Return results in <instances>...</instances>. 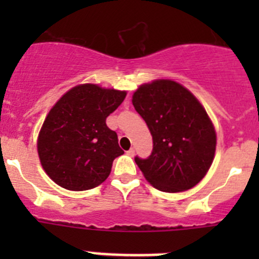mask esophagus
Masks as SVG:
<instances>
[{
    "label": "esophagus",
    "instance_id": "1",
    "mask_svg": "<svg viewBox=\"0 0 259 259\" xmlns=\"http://www.w3.org/2000/svg\"><path fill=\"white\" fill-rule=\"evenodd\" d=\"M126 153H127V155H130V156H134V155H135V149H134V148L129 149V150H127Z\"/></svg>",
    "mask_w": 259,
    "mask_h": 259
}]
</instances>
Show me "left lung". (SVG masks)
<instances>
[{
	"label": "left lung",
	"instance_id": "1",
	"mask_svg": "<svg viewBox=\"0 0 259 259\" xmlns=\"http://www.w3.org/2000/svg\"><path fill=\"white\" fill-rule=\"evenodd\" d=\"M132 101L153 137L150 155L135 156L145 179L166 193L197 185L209 170L217 144L215 130L202 104L171 80L144 83Z\"/></svg>",
	"mask_w": 259,
	"mask_h": 259
}]
</instances>
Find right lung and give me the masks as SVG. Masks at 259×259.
<instances>
[{
    "label": "right lung",
    "mask_w": 259,
    "mask_h": 259,
    "mask_svg": "<svg viewBox=\"0 0 259 259\" xmlns=\"http://www.w3.org/2000/svg\"><path fill=\"white\" fill-rule=\"evenodd\" d=\"M126 91L82 83L52 106L37 139L46 174L67 190H88L105 182L115 158L124 154L106 117L124 101Z\"/></svg>",
    "instance_id": "add662e5"
}]
</instances>
